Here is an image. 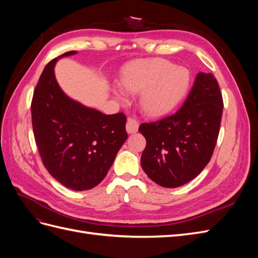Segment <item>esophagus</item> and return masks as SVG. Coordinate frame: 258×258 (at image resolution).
<instances>
[{"label": "esophagus", "mask_w": 258, "mask_h": 258, "mask_svg": "<svg viewBox=\"0 0 258 258\" xmlns=\"http://www.w3.org/2000/svg\"><path fill=\"white\" fill-rule=\"evenodd\" d=\"M139 129V121L137 118H134V117H129L127 123H126V130L128 134H135Z\"/></svg>", "instance_id": "obj_1"}]
</instances>
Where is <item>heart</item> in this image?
<instances>
[{"label": "heart", "instance_id": "b5f03b06", "mask_svg": "<svg viewBox=\"0 0 258 258\" xmlns=\"http://www.w3.org/2000/svg\"><path fill=\"white\" fill-rule=\"evenodd\" d=\"M189 84L188 70L163 59L132 62L121 73L122 88L134 93L141 92L140 104L151 116L172 111L188 91ZM114 93L118 100L126 99L121 88L115 89Z\"/></svg>", "mask_w": 258, "mask_h": 258}]
</instances>
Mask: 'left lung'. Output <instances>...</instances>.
<instances>
[{
	"instance_id": "left-lung-1",
	"label": "left lung",
	"mask_w": 258,
	"mask_h": 258,
	"mask_svg": "<svg viewBox=\"0 0 258 258\" xmlns=\"http://www.w3.org/2000/svg\"><path fill=\"white\" fill-rule=\"evenodd\" d=\"M223 107L216 79L200 72L176 113L141 123L139 131L146 139L141 166L148 177L168 188L196 177L213 155Z\"/></svg>"
}]
</instances>
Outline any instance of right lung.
Returning <instances> with one entry per match:
<instances>
[{"label": "right lung", "mask_w": 258, "mask_h": 258, "mask_svg": "<svg viewBox=\"0 0 258 258\" xmlns=\"http://www.w3.org/2000/svg\"><path fill=\"white\" fill-rule=\"evenodd\" d=\"M58 58L45 67L34 89L31 115L35 143L54 179L72 190H88L105 177L127 140V117L105 115L70 99L54 77Z\"/></svg>", "instance_id": "add662e5"}]
</instances>
